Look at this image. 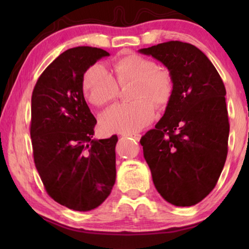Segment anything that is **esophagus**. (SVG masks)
I'll use <instances>...</instances> for the list:
<instances>
[{
	"instance_id": "34e87169",
	"label": "esophagus",
	"mask_w": 249,
	"mask_h": 249,
	"mask_svg": "<svg viewBox=\"0 0 249 249\" xmlns=\"http://www.w3.org/2000/svg\"><path fill=\"white\" fill-rule=\"evenodd\" d=\"M123 136L125 137H130L132 140L136 141V142H140L142 135L141 134H137V133H127V134H123Z\"/></svg>"
}]
</instances>
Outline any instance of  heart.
Instances as JSON below:
<instances>
[{"label":"heart","instance_id":"b5f03b06","mask_svg":"<svg viewBox=\"0 0 249 249\" xmlns=\"http://www.w3.org/2000/svg\"><path fill=\"white\" fill-rule=\"evenodd\" d=\"M116 78L102 64L91 66L83 75V92L90 103L102 107L119 95V83L135 81L132 98L136 101L113 105L100 116L104 133H135L146 127L155 117V103L163 107L174 94V78L169 70L153 59L128 54L115 64Z\"/></svg>","mask_w":249,"mask_h":249}]
</instances>
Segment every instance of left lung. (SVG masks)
<instances>
[{
    "mask_svg": "<svg viewBox=\"0 0 249 249\" xmlns=\"http://www.w3.org/2000/svg\"><path fill=\"white\" fill-rule=\"evenodd\" d=\"M174 78V94L154 129L141 138L153 181L177 206L199 203L213 190L227 156L226 90L215 67L196 46L178 40L142 48Z\"/></svg>",
    "mask_w": 249,
    "mask_h": 249,
    "instance_id": "left-lung-1",
    "label": "left lung"
}]
</instances>
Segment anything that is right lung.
I'll return each mask as SVG.
<instances>
[{
	"label": "right lung",
	"instance_id": "1",
	"mask_svg": "<svg viewBox=\"0 0 249 249\" xmlns=\"http://www.w3.org/2000/svg\"><path fill=\"white\" fill-rule=\"evenodd\" d=\"M105 50L80 46L40 74L32 95L34 161L50 197L74 211L98 208L115 183L117 136L93 140L95 117L83 96V74Z\"/></svg>",
	"mask_w": 249,
	"mask_h": 249
}]
</instances>
